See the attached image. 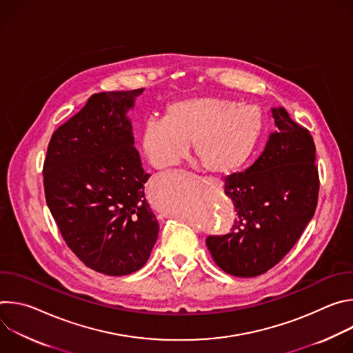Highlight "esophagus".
<instances>
[{"label": "esophagus", "instance_id": "esophagus-1", "mask_svg": "<svg viewBox=\"0 0 353 353\" xmlns=\"http://www.w3.org/2000/svg\"><path fill=\"white\" fill-rule=\"evenodd\" d=\"M208 180H211V179H208ZM211 181H212V180H211ZM216 183H218V181H216Z\"/></svg>", "mask_w": 353, "mask_h": 353}]
</instances>
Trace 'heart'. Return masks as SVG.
I'll return each mask as SVG.
<instances>
[{"instance_id": "1", "label": "heart", "mask_w": 353, "mask_h": 353, "mask_svg": "<svg viewBox=\"0 0 353 353\" xmlns=\"http://www.w3.org/2000/svg\"><path fill=\"white\" fill-rule=\"evenodd\" d=\"M263 114L254 105L228 97L180 99L165 110L163 120H149L141 131V149L155 169L179 165L194 143L198 161L212 173L241 168L263 134Z\"/></svg>"}]
</instances>
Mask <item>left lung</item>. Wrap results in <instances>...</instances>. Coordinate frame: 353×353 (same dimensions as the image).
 Returning <instances> with one entry per match:
<instances>
[{
    "mask_svg": "<svg viewBox=\"0 0 353 353\" xmlns=\"http://www.w3.org/2000/svg\"><path fill=\"white\" fill-rule=\"evenodd\" d=\"M276 130L260 158L244 173L225 180L236 218L228 234L208 236L216 265L240 278L276 265L312 221L319 199L316 145L309 130L283 108L271 109Z\"/></svg>",
    "mask_w": 353,
    "mask_h": 353,
    "instance_id": "8db88e82",
    "label": "left lung"
}]
</instances>
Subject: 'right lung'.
Returning <instances> with one entry per match:
<instances>
[{"instance_id":"right-lung-1","label":"right lung","mask_w":353,"mask_h":353,"mask_svg":"<svg viewBox=\"0 0 353 353\" xmlns=\"http://www.w3.org/2000/svg\"><path fill=\"white\" fill-rule=\"evenodd\" d=\"M142 92L92 94L54 131L43 166L46 203L67 245L86 267L112 276L142 268L159 233L127 117Z\"/></svg>"}]
</instances>
